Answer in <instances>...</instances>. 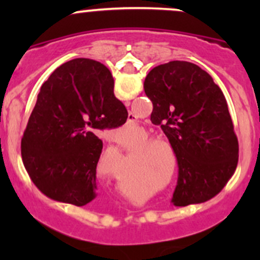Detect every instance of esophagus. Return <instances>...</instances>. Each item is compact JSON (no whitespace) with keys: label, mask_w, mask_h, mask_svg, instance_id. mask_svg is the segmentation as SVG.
<instances>
[{"label":"esophagus","mask_w":260,"mask_h":260,"mask_svg":"<svg viewBox=\"0 0 260 260\" xmlns=\"http://www.w3.org/2000/svg\"><path fill=\"white\" fill-rule=\"evenodd\" d=\"M128 122H129V124H131V123L133 124V123L137 122V117H136V115L133 113H129V117H128Z\"/></svg>","instance_id":"1"}]
</instances>
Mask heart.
<instances>
[{"mask_svg":"<svg viewBox=\"0 0 260 260\" xmlns=\"http://www.w3.org/2000/svg\"><path fill=\"white\" fill-rule=\"evenodd\" d=\"M159 143H161V142H158V141H153V142H151V143H149V145L148 146H152V145H159ZM159 151H161V149H154V152H156V153H157V152H159ZM151 153H152V152H151Z\"/></svg>","mask_w":260,"mask_h":260,"instance_id":"heart-1","label":"heart"}]
</instances>
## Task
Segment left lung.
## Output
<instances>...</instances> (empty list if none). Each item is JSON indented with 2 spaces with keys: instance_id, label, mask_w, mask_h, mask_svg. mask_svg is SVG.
<instances>
[{
  "instance_id": "1",
  "label": "left lung",
  "mask_w": 260,
  "mask_h": 260,
  "mask_svg": "<svg viewBox=\"0 0 260 260\" xmlns=\"http://www.w3.org/2000/svg\"><path fill=\"white\" fill-rule=\"evenodd\" d=\"M143 86L153 104L152 123L161 125L177 157L172 203L187 206L210 200L234 175L239 158L221 89L200 67L180 60L153 68Z\"/></svg>"
}]
</instances>
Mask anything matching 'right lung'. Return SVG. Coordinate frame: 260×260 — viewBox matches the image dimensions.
Returning <instances> with one entry per match:
<instances>
[{"mask_svg":"<svg viewBox=\"0 0 260 260\" xmlns=\"http://www.w3.org/2000/svg\"><path fill=\"white\" fill-rule=\"evenodd\" d=\"M113 88L108 68L83 57L62 64L41 85L21 156L31 181L48 198L75 206L95 199L103 148L96 133L128 118Z\"/></svg>","mask_w":260,"mask_h":260,"instance_id":"right-lung-1","label":"right lung"}]
</instances>
